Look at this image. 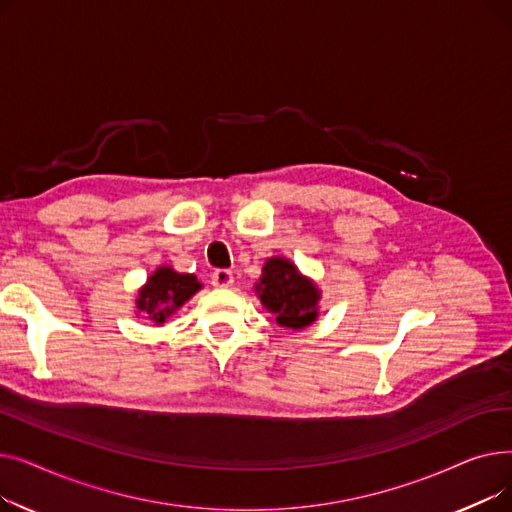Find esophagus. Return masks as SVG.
Wrapping results in <instances>:
<instances>
[{
	"mask_svg": "<svg viewBox=\"0 0 512 512\" xmlns=\"http://www.w3.org/2000/svg\"><path fill=\"white\" fill-rule=\"evenodd\" d=\"M211 284L218 288H230L234 284V276L230 270H215L211 276Z\"/></svg>",
	"mask_w": 512,
	"mask_h": 512,
	"instance_id": "34e87169",
	"label": "esophagus"
}]
</instances>
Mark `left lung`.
I'll list each match as a JSON object with an SVG mask.
<instances>
[{"mask_svg": "<svg viewBox=\"0 0 512 512\" xmlns=\"http://www.w3.org/2000/svg\"><path fill=\"white\" fill-rule=\"evenodd\" d=\"M255 294L286 330H303L319 315L321 290L286 257L265 259Z\"/></svg>", "mask_w": 512, "mask_h": 512, "instance_id": "obj_1", "label": "left lung"}]
</instances>
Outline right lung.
Returning <instances> with one entry per match:
<instances>
[{
  "label": "right lung",
  "mask_w": 512,
  "mask_h": 512,
  "mask_svg": "<svg viewBox=\"0 0 512 512\" xmlns=\"http://www.w3.org/2000/svg\"><path fill=\"white\" fill-rule=\"evenodd\" d=\"M203 288L195 274H180L172 265H159L139 288L134 313L147 317L153 324L161 326L172 317L188 299Z\"/></svg>",
  "instance_id": "right-lung-1"
}]
</instances>
